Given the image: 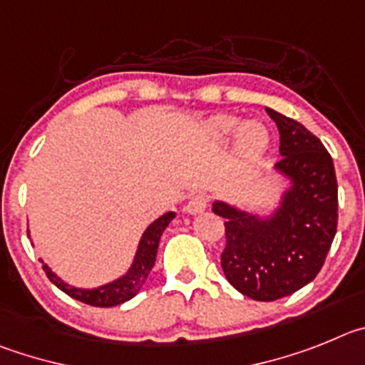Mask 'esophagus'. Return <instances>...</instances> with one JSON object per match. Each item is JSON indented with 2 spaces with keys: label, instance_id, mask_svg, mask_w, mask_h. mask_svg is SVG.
<instances>
[{
  "label": "esophagus",
  "instance_id": "esophagus-1",
  "mask_svg": "<svg viewBox=\"0 0 365 365\" xmlns=\"http://www.w3.org/2000/svg\"><path fill=\"white\" fill-rule=\"evenodd\" d=\"M205 207H207V196L196 195L187 202L185 212H189V215H200L202 211H205Z\"/></svg>",
  "mask_w": 365,
  "mask_h": 365
}]
</instances>
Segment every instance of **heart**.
Wrapping results in <instances>:
<instances>
[{"mask_svg": "<svg viewBox=\"0 0 365 365\" xmlns=\"http://www.w3.org/2000/svg\"><path fill=\"white\" fill-rule=\"evenodd\" d=\"M238 133V147L247 154H260L267 147L269 134L258 121H247L240 127V120L235 116H216L207 123V134L212 142L227 143Z\"/></svg>", "mask_w": 365, "mask_h": 365, "instance_id": "obj_1", "label": "heart"}]
</instances>
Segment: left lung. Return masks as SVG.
Instances as JSON below:
<instances>
[{
	"label": "left lung",
	"mask_w": 365,
	"mask_h": 365,
	"mask_svg": "<svg viewBox=\"0 0 365 365\" xmlns=\"http://www.w3.org/2000/svg\"><path fill=\"white\" fill-rule=\"evenodd\" d=\"M280 133L274 173L287 182L278 205L256 215L227 202H212L225 218L222 269L245 297L272 302L314 280L326 262L338 222V185L331 154L302 123L267 109Z\"/></svg>",
	"instance_id": "8db88e82"
}]
</instances>
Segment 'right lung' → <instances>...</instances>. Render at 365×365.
Masks as SVG:
<instances>
[{
	"mask_svg": "<svg viewBox=\"0 0 365 365\" xmlns=\"http://www.w3.org/2000/svg\"><path fill=\"white\" fill-rule=\"evenodd\" d=\"M175 216L176 212L169 211L165 212V215L160 216V218L154 220L149 227L143 231L142 238H140V244H138L136 255H134L133 264L127 269L125 274H121L120 278L109 282V284L100 285V287L81 289L74 287V285H68L67 282L61 280L47 264H43L41 258H39V260L43 264V271L47 272L48 280H51L56 287L61 289L63 293H67L68 297L76 298V300L83 302V304L94 305V307H113V305H120L123 304V302L136 297V294L142 291L143 285H145L150 269L154 267V262H156L160 238H162L163 231H165L167 225L173 222Z\"/></svg>",
	"mask_w": 365,
	"mask_h": 365,
	"instance_id": "add662e5",
	"label": "right lung"
}]
</instances>
